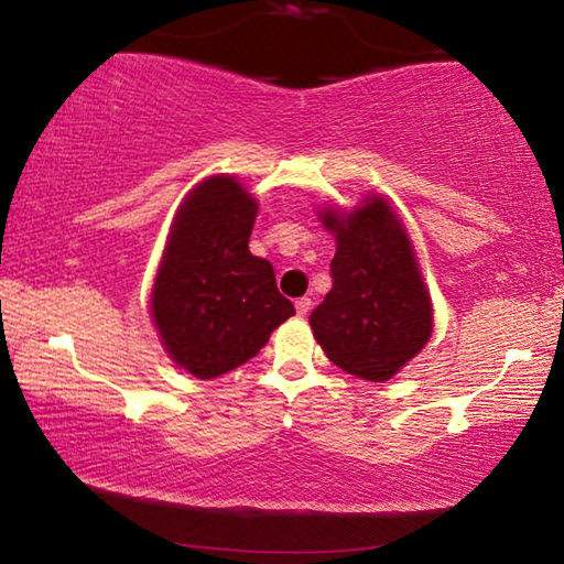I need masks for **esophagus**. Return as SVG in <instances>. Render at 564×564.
I'll return each mask as SVG.
<instances>
[{"instance_id":"esophagus-1","label":"esophagus","mask_w":564,"mask_h":564,"mask_svg":"<svg viewBox=\"0 0 564 564\" xmlns=\"http://www.w3.org/2000/svg\"><path fill=\"white\" fill-rule=\"evenodd\" d=\"M311 305H313V301H311V299H299V301H295V313H299L301 318H303V316H308Z\"/></svg>"}]
</instances>
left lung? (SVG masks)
Here are the masks:
<instances>
[{
  "mask_svg": "<svg viewBox=\"0 0 564 564\" xmlns=\"http://www.w3.org/2000/svg\"><path fill=\"white\" fill-rule=\"evenodd\" d=\"M336 234L333 289L311 313L313 336L346 373L383 383L431 338V295L413 246L383 198H370L348 216L323 212Z\"/></svg>",
  "mask_w": 564,
  "mask_h": 564,
  "instance_id": "1",
  "label": "left lung"
}]
</instances>
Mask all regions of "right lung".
<instances>
[{"mask_svg":"<svg viewBox=\"0 0 564 564\" xmlns=\"http://www.w3.org/2000/svg\"><path fill=\"white\" fill-rule=\"evenodd\" d=\"M259 204L231 176L198 184L176 216L151 293L169 356L196 378H216L251 360L293 303L273 265L248 251Z\"/></svg>","mask_w":564,"mask_h":564,"instance_id":"1","label":"right lung"}]
</instances>
